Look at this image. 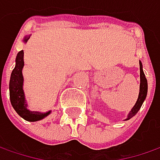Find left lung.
<instances>
[{
	"label": "left lung",
	"instance_id": "obj_1",
	"mask_svg": "<svg viewBox=\"0 0 160 160\" xmlns=\"http://www.w3.org/2000/svg\"><path fill=\"white\" fill-rule=\"evenodd\" d=\"M140 79H141V83H140V92H139V97L138 99L136 101L134 107L132 108V110L129 112L127 118L125 119L129 120L132 117H133L134 115L138 113V111L141 109V107L142 106L143 102L145 100L146 97H147V92H148V82H147V79L145 77V74L143 72L142 70V63L140 61Z\"/></svg>",
	"mask_w": 160,
	"mask_h": 160
}]
</instances>
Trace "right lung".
Instances as JSON below:
<instances>
[{
  "mask_svg": "<svg viewBox=\"0 0 160 160\" xmlns=\"http://www.w3.org/2000/svg\"><path fill=\"white\" fill-rule=\"evenodd\" d=\"M31 35L26 36L23 39L25 44L30 38ZM24 67V52L21 50L18 52L16 56V65L13 69L10 80V99L13 108L18 113V115L21 116L26 121L37 122L44 119L47 115L51 114V110L47 112H39V111H30L28 108V104L25 98L23 83L24 78L22 74V70Z\"/></svg>",
  "mask_w": 160,
  "mask_h": 160,
  "instance_id": "right-lung-1",
  "label": "right lung"
}]
</instances>
